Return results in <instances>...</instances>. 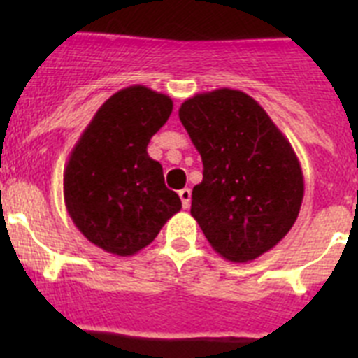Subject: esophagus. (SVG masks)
Wrapping results in <instances>:
<instances>
[{
    "instance_id": "obj_1",
    "label": "esophagus",
    "mask_w": 358,
    "mask_h": 358,
    "mask_svg": "<svg viewBox=\"0 0 358 358\" xmlns=\"http://www.w3.org/2000/svg\"><path fill=\"white\" fill-rule=\"evenodd\" d=\"M179 197H181V202H182V208H189V202H192V192H189L188 188H185V189H181V192H179Z\"/></svg>"
}]
</instances>
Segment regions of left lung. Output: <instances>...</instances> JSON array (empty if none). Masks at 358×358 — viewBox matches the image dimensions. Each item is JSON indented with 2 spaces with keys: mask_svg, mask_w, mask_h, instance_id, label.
<instances>
[{
  "mask_svg": "<svg viewBox=\"0 0 358 358\" xmlns=\"http://www.w3.org/2000/svg\"><path fill=\"white\" fill-rule=\"evenodd\" d=\"M179 120L204 164L189 213L211 248L236 264L271 251L305 194L290 141L255 98L229 87L185 100Z\"/></svg>",
  "mask_w": 358,
  "mask_h": 358,
  "instance_id": "left-lung-1",
  "label": "left lung"
}]
</instances>
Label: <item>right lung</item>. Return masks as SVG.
Here are the masks:
<instances>
[{
    "mask_svg": "<svg viewBox=\"0 0 358 358\" xmlns=\"http://www.w3.org/2000/svg\"><path fill=\"white\" fill-rule=\"evenodd\" d=\"M172 109L166 94L129 85L100 106L69 154L66 210L82 235L106 252L136 255L181 210L179 195L164 186L163 166L147 154Z\"/></svg>",
    "mask_w": 358,
    "mask_h": 358,
    "instance_id": "1",
    "label": "right lung"
}]
</instances>
